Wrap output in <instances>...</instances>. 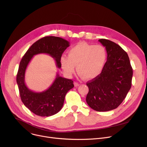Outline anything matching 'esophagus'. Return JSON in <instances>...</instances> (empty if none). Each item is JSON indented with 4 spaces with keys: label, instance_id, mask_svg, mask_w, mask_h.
<instances>
[{
    "label": "esophagus",
    "instance_id": "1",
    "mask_svg": "<svg viewBox=\"0 0 147 147\" xmlns=\"http://www.w3.org/2000/svg\"><path fill=\"white\" fill-rule=\"evenodd\" d=\"M74 85H75V87H77V86H80V84L78 82H74Z\"/></svg>",
    "mask_w": 147,
    "mask_h": 147
}]
</instances>
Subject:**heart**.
Listing matches in <instances>:
<instances>
[{
  "label": "heart",
  "instance_id": "heart-1",
  "mask_svg": "<svg viewBox=\"0 0 147 147\" xmlns=\"http://www.w3.org/2000/svg\"><path fill=\"white\" fill-rule=\"evenodd\" d=\"M67 53L68 57L62 55L60 59L64 72L71 76L76 66L78 73L87 80L100 75L107 60V51L101 45L81 43L72 47Z\"/></svg>",
  "mask_w": 147,
  "mask_h": 147
}]
</instances>
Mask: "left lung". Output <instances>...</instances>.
<instances>
[{"label":"left lung","mask_w":147,"mask_h":147,"mask_svg":"<svg viewBox=\"0 0 147 147\" xmlns=\"http://www.w3.org/2000/svg\"><path fill=\"white\" fill-rule=\"evenodd\" d=\"M107 53V61L102 72L87 82L88 105L104 112L117 108L125 98L131 86L133 69L127 53L108 39L99 40Z\"/></svg>","instance_id":"1"}]
</instances>
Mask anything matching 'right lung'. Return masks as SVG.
I'll return each mask as SVG.
<instances>
[{
    "mask_svg": "<svg viewBox=\"0 0 147 147\" xmlns=\"http://www.w3.org/2000/svg\"><path fill=\"white\" fill-rule=\"evenodd\" d=\"M69 46V42L63 38L46 36L34 42L27 51L20 63L17 75L21 99L33 113L41 117H49L57 114L63 105L65 96L74 87V81L63 78L57 74L52 85L42 92H34L28 88L24 81L25 72L29 62L34 55L47 54L54 59L58 68L61 55Z\"/></svg>",
    "mask_w": 147,
    "mask_h": 147,
    "instance_id": "add662e5",
    "label": "right lung"
}]
</instances>
